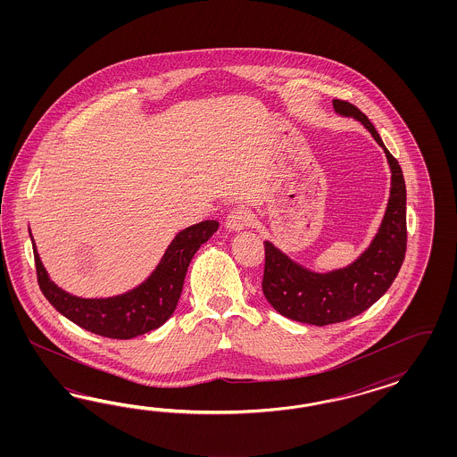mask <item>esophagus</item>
Segmentation results:
<instances>
[{"label": "esophagus", "mask_w": 457, "mask_h": 457, "mask_svg": "<svg viewBox=\"0 0 457 457\" xmlns=\"http://www.w3.org/2000/svg\"><path fill=\"white\" fill-rule=\"evenodd\" d=\"M251 221H253V220H251V214H249L248 209L235 208L228 214L224 224H226V228H228L229 231H241V229L248 228Z\"/></svg>", "instance_id": "esophagus-1"}]
</instances>
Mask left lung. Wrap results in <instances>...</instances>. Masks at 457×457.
Wrapping results in <instances>:
<instances>
[{
	"label": "left lung",
	"mask_w": 457,
	"mask_h": 457,
	"mask_svg": "<svg viewBox=\"0 0 457 457\" xmlns=\"http://www.w3.org/2000/svg\"><path fill=\"white\" fill-rule=\"evenodd\" d=\"M333 109L363 125L384 149L390 167L387 208L374 239L353 263L327 273L312 271L296 263L273 243L264 241L263 293L279 315L325 327L353 319L386 295L401 270L405 245V182L395 157L388 153L365 113L344 100H333Z\"/></svg>",
	"instance_id": "obj_1"
}]
</instances>
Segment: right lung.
<instances>
[{"instance_id":"obj_1","label":"right lung","mask_w":457,"mask_h":457,"mask_svg":"<svg viewBox=\"0 0 457 457\" xmlns=\"http://www.w3.org/2000/svg\"><path fill=\"white\" fill-rule=\"evenodd\" d=\"M218 228V221H203L182 229L149 277L136 288L109 298H80L56 287L43 266L31 231L29 237L40 290L56 312L87 332L129 340L159 328L172 317L195 251Z\"/></svg>"}]
</instances>
